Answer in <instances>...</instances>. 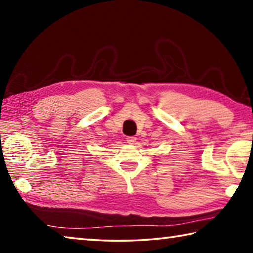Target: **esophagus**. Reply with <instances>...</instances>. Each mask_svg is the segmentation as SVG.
Returning <instances> with one entry per match:
<instances>
[{"mask_svg":"<svg viewBox=\"0 0 253 253\" xmlns=\"http://www.w3.org/2000/svg\"><path fill=\"white\" fill-rule=\"evenodd\" d=\"M127 143L128 144H130V145H132V144H135L136 143V137H134V136H130V137H127Z\"/></svg>","mask_w":253,"mask_h":253,"instance_id":"34e87169","label":"esophagus"}]
</instances>
